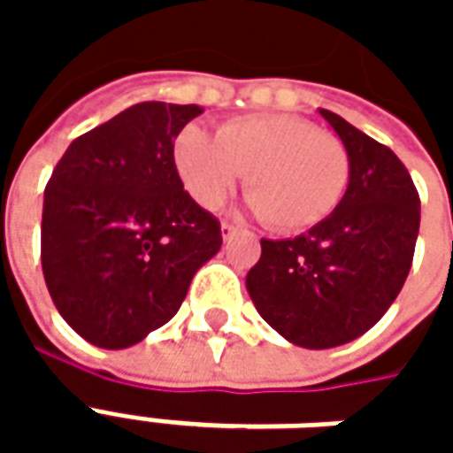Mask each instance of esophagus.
<instances>
[{
	"label": "esophagus",
	"instance_id": "1",
	"mask_svg": "<svg viewBox=\"0 0 453 453\" xmlns=\"http://www.w3.org/2000/svg\"><path fill=\"white\" fill-rule=\"evenodd\" d=\"M220 230H223V237H230L237 230V226L235 223H230V220H223V223H220Z\"/></svg>",
	"mask_w": 453,
	"mask_h": 453
}]
</instances>
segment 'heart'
Returning a JSON list of instances; mask_svg holds the SVG:
<instances>
[{
    "label": "heart",
    "mask_w": 453,
    "mask_h": 453,
    "mask_svg": "<svg viewBox=\"0 0 453 453\" xmlns=\"http://www.w3.org/2000/svg\"><path fill=\"white\" fill-rule=\"evenodd\" d=\"M174 165L187 191L220 206L245 174V191L266 226L296 233L333 213L349 184V152L334 133L288 113L237 116L216 138L187 126L174 142Z\"/></svg>",
    "instance_id": "obj_1"
}]
</instances>
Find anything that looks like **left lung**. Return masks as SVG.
I'll return each mask as SVG.
<instances>
[{"label": "left lung", "instance_id": "8db88e82", "mask_svg": "<svg viewBox=\"0 0 453 453\" xmlns=\"http://www.w3.org/2000/svg\"><path fill=\"white\" fill-rule=\"evenodd\" d=\"M349 152V184L330 216L291 240H262L247 274L252 303L286 340L330 349L379 323L408 279L419 194L398 155L320 109Z\"/></svg>", "mask_w": 453, "mask_h": 453}]
</instances>
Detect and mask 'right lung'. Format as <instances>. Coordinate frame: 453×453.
<instances>
[{"instance_id": "right-lung-1", "label": "right lung", "mask_w": 453, "mask_h": 453, "mask_svg": "<svg viewBox=\"0 0 453 453\" xmlns=\"http://www.w3.org/2000/svg\"><path fill=\"white\" fill-rule=\"evenodd\" d=\"M196 104L142 102L73 140L45 187L41 262L55 308L102 349H126L177 315L223 245L184 191L174 138Z\"/></svg>"}]
</instances>
